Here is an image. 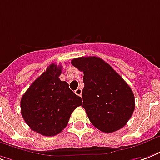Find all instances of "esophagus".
I'll return each instance as SVG.
<instances>
[{
  "instance_id": "1",
  "label": "esophagus",
  "mask_w": 160,
  "mask_h": 160,
  "mask_svg": "<svg viewBox=\"0 0 160 160\" xmlns=\"http://www.w3.org/2000/svg\"><path fill=\"white\" fill-rule=\"evenodd\" d=\"M75 93L77 95V96H81V95H82V90L80 88H78L76 89V91H75Z\"/></svg>"
}]
</instances>
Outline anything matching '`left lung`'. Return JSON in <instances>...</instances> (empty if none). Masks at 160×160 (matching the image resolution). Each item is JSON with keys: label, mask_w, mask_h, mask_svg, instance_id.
<instances>
[{"label": "left lung", "mask_w": 160, "mask_h": 160, "mask_svg": "<svg viewBox=\"0 0 160 160\" xmlns=\"http://www.w3.org/2000/svg\"><path fill=\"white\" fill-rule=\"evenodd\" d=\"M71 64L84 73L83 108L93 126L107 133L123 128L135 108L133 92L126 81L96 56L74 58Z\"/></svg>", "instance_id": "obj_1"}]
</instances>
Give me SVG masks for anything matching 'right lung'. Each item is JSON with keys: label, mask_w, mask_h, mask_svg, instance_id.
<instances>
[{"label": "right lung", "mask_w": 160, "mask_h": 160, "mask_svg": "<svg viewBox=\"0 0 160 160\" xmlns=\"http://www.w3.org/2000/svg\"><path fill=\"white\" fill-rule=\"evenodd\" d=\"M62 66L51 64L37 78L21 100V113L32 131L43 136L57 135L67 126L71 113L82 100L61 81Z\"/></svg>", "instance_id": "right-lung-1"}]
</instances>
